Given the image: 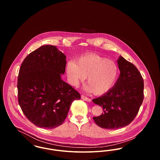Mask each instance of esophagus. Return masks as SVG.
Wrapping results in <instances>:
<instances>
[{"instance_id":"esophagus-1","label":"esophagus","mask_w":160,"mask_h":160,"mask_svg":"<svg viewBox=\"0 0 160 160\" xmlns=\"http://www.w3.org/2000/svg\"><path fill=\"white\" fill-rule=\"evenodd\" d=\"M81 98H82V99H83V100L86 101L87 102H91V99L89 98H88V97H85V96H84V95H82Z\"/></svg>"}]
</instances>
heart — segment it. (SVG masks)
I'll return each instance as SVG.
<instances>
[{"instance_id":"heart-1","label":"heart","mask_w":160,"mask_h":160,"mask_svg":"<svg viewBox=\"0 0 160 160\" xmlns=\"http://www.w3.org/2000/svg\"><path fill=\"white\" fill-rule=\"evenodd\" d=\"M67 74L71 85L76 86L87 77L86 90L102 95L109 91L116 83L118 75V64L97 54L83 56L76 62L69 61L67 65Z\"/></svg>"}]
</instances>
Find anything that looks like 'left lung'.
<instances>
[{"label": "left lung", "mask_w": 160, "mask_h": 160, "mask_svg": "<svg viewBox=\"0 0 160 160\" xmlns=\"http://www.w3.org/2000/svg\"><path fill=\"white\" fill-rule=\"evenodd\" d=\"M117 62L120 75L113 87L92 99L103 110L101 115L93 119L104 129H118L129 125L138 113L144 97L143 80L137 68L121 56Z\"/></svg>", "instance_id": "1"}]
</instances>
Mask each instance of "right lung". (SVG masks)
I'll return each instance as SVG.
<instances>
[{
  "mask_svg": "<svg viewBox=\"0 0 160 160\" xmlns=\"http://www.w3.org/2000/svg\"><path fill=\"white\" fill-rule=\"evenodd\" d=\"M66 58L56 46L44 45L29 54L20 68L18 103L26 117L38 127L53 129L62 125L72 102L81 98L61 78Z\"/></svg>",
  "mask_w": 160,
  "mask_h": 160,
  "instance_id": "add662e5",
  "label": "right lung"
}]
</instances>
